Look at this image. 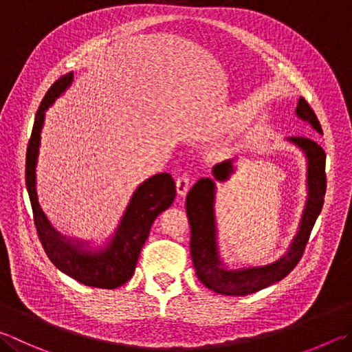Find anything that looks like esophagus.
<instances>
[{
  "label": "esophagus",
  "mask_w": 352,
  "mask_h": 352,
  "mask_svg": "<svg viewBox=\"0 0 352 352\" xmlns=\"http://www.w3.org/2000/svg\"><path fill=\"white\" fill-rule=\"evenodd\" d=\"M175 186H177V194L178 195H180V197L186 195L188 190H189V178H188V175L178 177L177 182H175Z\"/></svg>",
  "instance_id": "1"
}]
</instances>
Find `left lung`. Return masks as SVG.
I'll use <instances>...</instances> for the list:
<instances>
[{"instance_id":"obj_1","label":"left lung","mask_w":352,"mask_h":352,"mask_svg":"<svg viewBox=\"0 0 352 352\" xmlns=\"http://www.w3.org/2000/svg\"><path fill=\"white\" fill-rule=\"evenodd\" d=\"M296 113L316 132L322 133V126L305 98L298 100ZM286 142L296 146L306 158L308 198L305 201L297 232L286 252L271 263L235 267L229 266L220 254L219 229H217L215 219L217 183H226L237 170L235 158H228L225 162L217 163L212 168V177L200 178L189 190L186 212L190 225V255H192L198 280L210 291L221 296H248V294L257 292L280 282L302 258L309 234L323 208V198L327 192V175H324L327 154L309 138L291 137Z\"/></svg>"}]
</instances>
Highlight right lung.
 <instances>
[{
    "label": "right lung",
    "mask_w": 352,
    "mask_h": 352,
    "mask_svg": "<svg viewBox=\"0 0 352 352\" xmlns=\"http://www.w3.org/2000/svg\"><path fill=\"white\" fill-rule=\"evenodd\" d=\"M72 81L74 72L63 75L49 89L38 107L25 154V188L34 210L38 237L50 261L82 285L115 289L135 272L138 255L149 237L152 223L174 201L175 183L168 172L146 178L133 190L118 226L101 246H91L92 241L70 239L56 231L38 203L36 163L46 111L72 86Z\"/></svg>",
    "instance_id": "obj_1"
}]
</instances>
